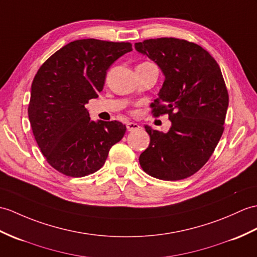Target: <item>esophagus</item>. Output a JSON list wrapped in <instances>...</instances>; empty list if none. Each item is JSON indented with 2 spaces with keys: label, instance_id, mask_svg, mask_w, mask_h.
<instances>
[{
  "label": "esophagus",
  "instance_id": "esophagus-1",
  "mask_svg": "<svg viewBox=\"0 0 257 257\" xmlns=\"http://www.w3.org/2000/svg\"><path fill=\"white\" fill-rule=\"evenodd\" d=\"M140 128L139 123L136 122H127V129L128 131H134V130H138Z\"/></svg>",
  "mask_w": 257,
  "mask_h": 257
}]
</instances>
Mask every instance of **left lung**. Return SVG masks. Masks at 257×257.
Returning <instances> with one entry per match:
<instances>
[{
    "label": "left lung",
    "mask_w": 257,
    "mask_h": 257,
    "mask_svg": "<svg viewBox=\"0 0 257 257\" xmlns=\"http://www.w3.org/2000/svg\"><path fill=\"white\" fill-rule=\"evenodd\" d=\"M135 47L163 71L150 107L154 117L169 115L172 121L166 134L145 126L150 145L140 165L159 180H184L207 163L223 134L229 94L221 70L209 52L185 39H147Z\"/></svg>",
    "instance_id": "8db88e82"
}]
</instances>
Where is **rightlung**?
Masks as SVG:
<instances>
[{
    "label": "right lung",
    "mask_w": 257,
    "mask_h": 257,
    "mask_svg": "<svg viewBox=\"0 0 257 257\" xmlns=\"http://www.w3.org/2000/svg\"><path fill=\"white\" fill-rule=\"evenodd\" d=\"M130 43L80 39L41 64L32 83L28 118L47 162L71 177L93 174L126 133L120 121H92L85 105L103 91L107 70Z\"/></svg>",
    "instance_id": "1"
}]
</instances>
